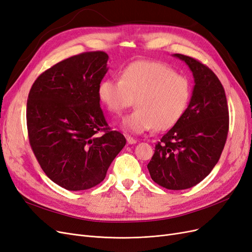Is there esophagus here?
<instances>
[{"mask_svg":"<svg viewBox=\"0 0 252 252\" xmlns=\"http://www.w3.org/2000/svg\"><path fill=\"white\" fill-rule=\"evenodd\" d=\"M136 140L133 137H130V136H127V144L128 145H133V144H136Z\"/></svg>","mask_w":252,"mask_h":252,"instance_id":"34e87169","label":"esophagus"}]
</instances>
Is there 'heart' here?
<instances>
[{
    "label": "heart",
    "mask_w": 252,
    "mask_h": 252,
    "mask_svg": "<svg viewBox=\"0 0 252 252\" xmlns=\"http://www.w3.org/2000/svg\"><path fill=\"white\" fill-rule=\"evenodd\" d=\"M97 94L114 115L122 114L135 99L136 109L122 121L121 128L140 134L154 127L166 130L174 126L187 109L190 84L166 64L140 60L125 67L120 80L101 81Z\"/></svg>",
    "instance_id": "b5f03b06"
}]
</instances>
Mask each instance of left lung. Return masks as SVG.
<instances>
[{"instance_id": "obj_1", "label": "left lung", "mask_w": 252, "mask_h": 252, "mask_svg": "<svg viewBox=\"0 0 252 252\" xmlns=\"http://www.w3.org/2000/svg\"><path fill=\"white\" fill-rule=\"evenodd\" d=\"M194 77L188 108L155 145L148 168L154 182L168 189H186L202 181L218 162L228 133V107L215 73L181 54Z\"/></svg>"}]
</instances>
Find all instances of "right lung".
Here are the masks:
<instances>
[{
  "label": "right lung",
  "mask_w": 252,
  "mask_h": 252,
  "mask_svg": "<svg viewBox=\"0 0 252 252\" xmlns=\"http://www.w3.org/2000/svg\"><path fill=\"white\" fill-rule=\"evenodd\" d=\"M105 52H85L43 72L30 90L27 127L41 169L68 190L88 189L106 176L126 138L110 130L98 98L108 71ZM99 131H105L97 136Z\"/></svg>",
  "instance_id": "obj_1"
}]
</instances>
